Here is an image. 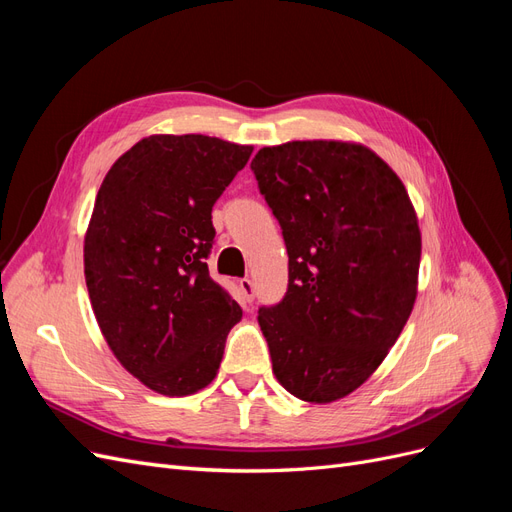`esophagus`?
<instances>
[{
	"label": "esophagus",
	"instance_id": "esophagus-1",
	"mask_svg": "<svg viewBox=\"0 0 512 512\" xmlns=\"http://www.w3.org/2000/svg\"><path fill=\"white\" fill-rule=\"evenodd\" d=\"M239 288L243 292V297L247 303H252L254 297H256V288H254V282L250 280V277H243V280L239 282Z\"/></svg>",
	"mask_w": 512,
	"mask_h": 512
}]
</instances>
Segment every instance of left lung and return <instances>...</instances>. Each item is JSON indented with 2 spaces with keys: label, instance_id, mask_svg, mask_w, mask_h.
I'll return each instance as SVG.
<instances>
[{
  "label": "left lung",
  "instance_id": "1",
  "mask_svg": "<svg viewBox=\"0 0 512 512\" xmlns=\"http://www.w3.org/2000/svg\"><path fill=\"white\" fill-rule=\"evenodd\" d=\"M282 226L288 290L258 309L273 374L309 404L342 399L374 374L412 314L421 230L406 185L350 141H292L252 160Z\"/></svg>",
  "mask_w": 512,
  "mask_h": 512
}]
</instances>
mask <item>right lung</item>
I'll list each match as a JSON object with an SVG mask.
<instances>
[{"label": "right lung", "mask_w": 512, "mask_h": 512, "mask_svg": "<svg viewBox=\"0 0 512 512\" xmlns=\"http://www.w3.org/2000/svg\"><path fill=\"white\" fill-rule=\"evenodd\" d=\"M254 147L151 134L108 170L85 232V282L117 361L151 391L192 395L215 378L239 303L211 280V209Z\"/></svg>", "instance_id": "right-lung-1"}]
</instances>
